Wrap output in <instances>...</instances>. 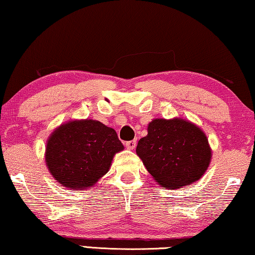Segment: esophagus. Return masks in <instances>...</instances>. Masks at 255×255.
I'll use <instances>...</instances> for the list:
<instances>
[{
  "mask_svg": "<svg viewBox=\"0 0 255 255\" xmlns=\"http://www.w3.org/2000/svg\"><path fill=\"white\" fill-rule=\"evenodd\" d=\"M125 145H127V148H128V150H133V149L135 148V145H136V141H135V140L128 141V142L125 143Z\"/></svg>",
  "mask_w": 255,
  "mask_h": 255,
  "instance_id": "esophagus-1",
  "label": "esophagus"
}]
</instances>
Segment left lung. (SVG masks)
I'll use <instances>...</instances> for the list:
<instances>
[{"instance_id": "left-lung-1", "label": "left lung", "mask_w": 255, "mask_h": 255, "mask_svg": "<svg viewBox=\"0 0 255 255\" xmlns=\"http://www.w3.org/2000/svg\"><path fill=\"white\" fill-rule=\"evenodd\" d=\"M136 155L158 184L174 190L202 177L211 161L207 135L183 119H156L139 140Z\"/></svg>"}]
</instances>
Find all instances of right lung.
I'll use <instances>...</instances> for the list:
<instances>
[{"label": "right lung", "mask_w": 255, "mask_h": 255, "mask_svg": "<svg viewBox=\"0 0 255 255\" xmlns=\"http://www.w3.org/2000/svg\"><path fill=\"white\" fill-rule=\"evenodd\" d=\"M123 149L114 128L99 121L74 120L49 135L45 161L62 186L85 190L110 170L113 157Z\"/></svg>", "instance_id": "1"}]
</instances>
